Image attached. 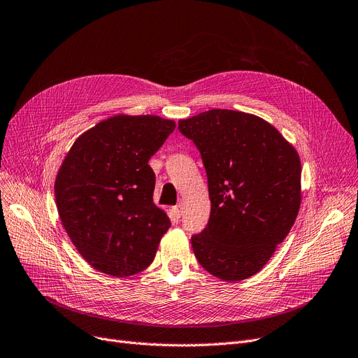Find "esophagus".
Wrapping results in <instances>:
<instances>
[{
  "mask_svg": "<svg viewBox=\"0 0 358 358\" xmlns=\"http://www.w3.org/2000/svg\"><path fill=\"white\" fill-rule=\"evenodd\" d=\"M182 213H183V204H182V203H179L178 206H175L173 208H171V214H173V217L178 219V220L180 219Z\"/></svg>",
  "mask_w": 358,
  "mask_h": 358,
  "instance_id": "1",
  "label": "esophagus"
}]
</instances>
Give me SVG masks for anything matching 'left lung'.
<instances>
[{"instance_id": "1", "label": "left lung", "mask_w": 358, "mask_h": 358, "mask_svg": "<svg viewBox=\"0 0 358 358\" xmlns=\"http://www.w3.org/2000/svg\"><path fill=\"white\" fill-rule=\"evenodd\" d=\"M206 167L210 219L191 238L198 263L222 280H244L287 238L301 206V163L275 126L214 108L179 120Z\"/></svg>"}]
</instances>
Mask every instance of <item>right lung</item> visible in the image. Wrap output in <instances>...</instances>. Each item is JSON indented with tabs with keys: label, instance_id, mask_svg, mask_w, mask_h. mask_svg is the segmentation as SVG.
I'll return each mask as SVG.
<instances>
[{
	"label": "right lung",
	"instance_id": "add662e5",
	"mask_svg": "<svg viewBox=\"0 0 358 358\" xmlns=\"http://www.w3.org/2000/svg\"><path fill=\"white\" fill-rule=\"evenodd\" d=\"M173 120L117 114L82 134L55 178L60 220L79 254L103 273L147 268L170 227L152 203L148 162L175 131Z\"/></svg>",
	"mask_w": 358,
	"mask_h": 358
}]
</instances>
